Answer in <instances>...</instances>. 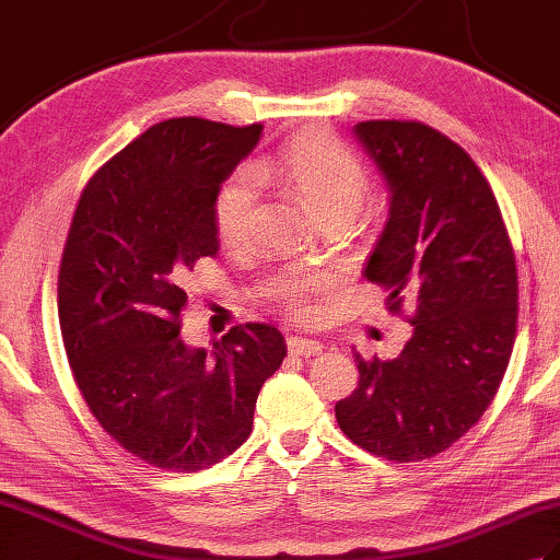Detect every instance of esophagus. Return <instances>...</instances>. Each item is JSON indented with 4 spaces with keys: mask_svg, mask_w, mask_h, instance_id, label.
<instances>
[{
    "mask_svg": "<svg viewBox=\"0 0 560 560\" xmlns=\"http://www.w3.org/2000/svg\"><path fill=\"white\" fill-rule=\"evenodd\" d=\"M289 351L295 355H317L323 351V343L307 337H289Z\"/></svg>",
    "mask_w": 560,
    "mask_h": 560,
    "instance_id": "esophagus-1",
    "label": "esophagus"
}]
</instances>
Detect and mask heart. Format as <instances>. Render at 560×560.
Wrapping results in <instances>:
<instances>
[{
	"instance_id": "b5f03b06",
	"label": "heart",
	"mask_w": 560,
	"mask_h": 560,
	"mask_svg": "<svg viewBox=\"0 0 560 560\" xmlns=\"http://www.w3.org/2000/svg\"><path fill=\"white\" fill-rule=\"evenodd\" d=\"M257 180H277L319 223H349L363 207L371 175L365 163L329 132H311L253 165ZM257 213V185L247 173L225 180L213 205L219 235L225 243H243L253 231ZM319 287V279H291L281 293L295 313L305 311V293Z\"/></svg>"
}]
</instances>
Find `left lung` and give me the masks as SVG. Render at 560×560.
<instances>
[{
	"label": "left lung",
	"mask_w": 560,
	"mask_h": 560,
	"mask_svg": "<svg viewBox=\"0 0 560 560\" xmlns=\"http://www.w3.org/2000/svg\"><path fill=\"white\" fill-rule=\"evenodd\" d=\"M353 137L383 175L389 213L363 277L413 307L395 361L359 363L337 401L351 443L395 462L447 450L493 401L517 329V269L491 185L469 153L423 122L368 120Z\"/></svg>",
	"instance_id": "8db88e82"
}]
</instances>
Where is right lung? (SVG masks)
I'll return each instance as SVG.
<instances>
[{
  "instance_id": "1",
  "label": "right lung",
  "mask_w": 560,
  "mask_h": 560,
  "mask_svg": "<svg viewBox=\"0 0 560 560\" xmlns=\"http://www.w3.org/2000/svg\"><path fill=\"white\" fill-rule=\"evenodd\" d=\"M259 137L261 125L199 117L153 125L91 177L71 221L57 287L69 365L103 431L159 469L197 471L241 447L287 359L265 323L209 351L180 335L187 273L219 253L217 195Z\"/></svg>"
}]
</instances>
